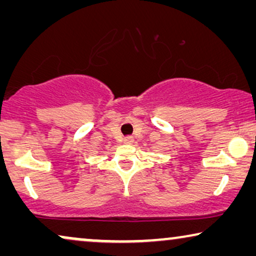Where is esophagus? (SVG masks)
Returning a JSON list of instances; mask_svg holds the SVG:
<instances>
[{
	"label": "esophagus",
	"mask_w": 256,
	"mask_h": 256,
	"mask_svg": "<svg viewBox=\"0 0 256 256\" xmlns=\"http://www.w3.org/2000/svg\"><path fill=\"white\" fill-rule=\"evenodd\" d=\"M129 140H130V138H129Z\"/></svg>",
	"instance_id": "34e87169"
}]
</instances>
